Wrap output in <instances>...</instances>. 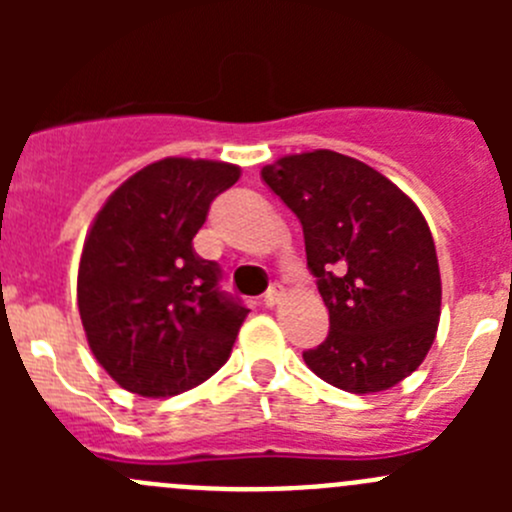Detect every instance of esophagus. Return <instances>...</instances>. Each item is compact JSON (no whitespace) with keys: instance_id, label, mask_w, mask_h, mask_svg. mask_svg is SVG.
I'll use <instances>...</instances> for the list:
<instances>
[{"instance_id":"esophagus-1","label":"esophagus","mask_w":512,"mask_h":512,"mask_svg":"<svg viewBox=\"0 0 512 512\" xmlns=\"http://www.w3.org/2000/svg\"><path fill=\"white\" fill-rule=\"evenodd\" d=\"M282 297H285V292H282L280 287H272V289H267V294L262 302H265V307H277V304L282 302Z\"/></svg>"}]
</instances>
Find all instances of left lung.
<instances>
[{
  "label": "left lung",
  "instance_id": "left-lung-1",
  "mask_svg": "<svg viewBox=\"0 0 512 512\" xmlns=\"http://www.w3.org/2000/svg\"><path fill=\"white\" fill-rule=\"evenodd\" d=\"M262 180L302 223L307 267L329 309L309 369L337 389L374 394L416 371L436 339L441 272L414 200L379 170L334 151L285 156Z\"/></svg>",
  "mask_w": 512,
  "mask_h": 512
}]
</instances>
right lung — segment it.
I'll use <instances>...</instances> for the list:
<instances>
[{
  "instance_id": "right-lung-1",
  "label": "right lung",
  "mask_w": 512,
  "mask_h": 512,
  "mask_svg": "<svg viewBox=\"0 0 512 512\" xmlns=\"http://www.w3.org/2000/svg\"><path fill=\"white\" fill-rule=\"evenodd\" d=\"M220 160L163 158L98 210L79 265V314L96 361L138 396H175L225 364L247 309L193 250L210 203L237 183Z\"/></svg>"
}]
</instances>
